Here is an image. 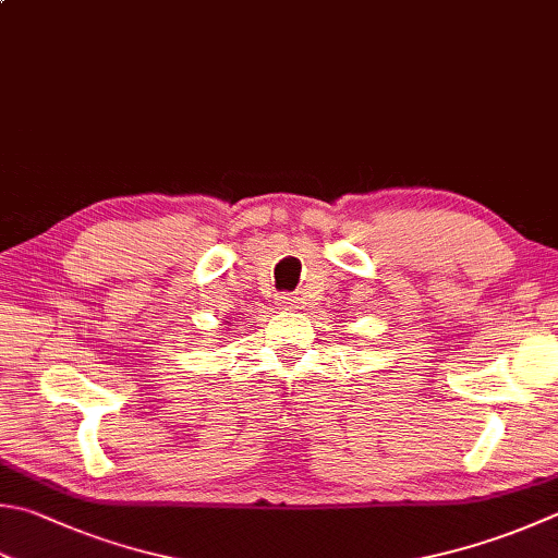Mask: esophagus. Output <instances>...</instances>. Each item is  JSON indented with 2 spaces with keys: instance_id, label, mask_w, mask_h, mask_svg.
<instances>
[{
  "instance_id": "esophagus-1",
  "label": "esophagus",
  "mask_w": 558,
  "mask_h": 558,
  "mask_svg": "<svg viewBox=\"0 0 558 558\" xmlns=\"http://www.w3.org/2000/svg\"><path fill=\"white\" fill-rule=\"evenodd\" d=\"M279 301V306H283V308H296V296H291V293H281V296L277 299Z\"/></svg>"
}]
</instances>
